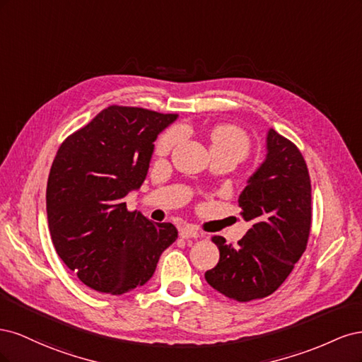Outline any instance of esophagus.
Instances as JSON below:
<instances>
[{"label":"esophagus","mask_w":362,"mask_h":362,"mask_svg":"<svg viewBox=\"0 0 362 362\" xmlns=\"http://www.w3.org/2000/svg\"><path fill=\"white\" fill-rule=\"evenodd\" d=\"M180 235H181L182 238H198V237H202V233L199 231V229H196V228L187 225V226L181 228Z\"/></svg>","instance_id":"34e87169"}]
</instances>
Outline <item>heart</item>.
<instances>
[{"mask_svg": "<svg viewBox=\"0 0 362 362\" xmlns=\"http://www.w3.org/2000/svg\"><path fill=\"white\" fill-rule=\"evenodd\" d=\"M180 139V133L177 129H169L168 133H164L158 141L156 151L158 156H166L172 151V148L177 145ZM211 148L213 149H234L238 154L245 157L249 151V139L243 133L242 129L235 125L229 124H221L213 128L211 134Z\"/></svg>", "mask_w": 362, "mask_h": 362, "instance_id": "obj_1", "label": "heart"}]
</instances>
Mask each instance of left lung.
I'll use <instances>...</instances> for the list:
<instances>
[{"label":"left lung","mask_w":362,"mask_h":362,"mask_svg":"<svg viewBox=\"0 0 362 362\" xmlns=\"http://www.w3.org/2000/svg\"><path fill=\"white\" fill-rule=\"evenodd\" d=\"M266 158L250 175L238 205L252 226L238 245L214 235L221 258L205 272L210 286L229 299L249 302L276 291L308 243L311 181L300 151L270 128Z\"/></svg>","instance_id":"1"}]
</instances>
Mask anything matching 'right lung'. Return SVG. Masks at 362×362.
<instances>
[{
	"label": "right lung",
	"mask_w": 362,
	"mask_h": 362,
	"mask_svg": "<svg viewBox=\"0 0 362 362\" xmlns=\"http://www.w3.org/2000/svg\"><path fill=\"white\" fill-rule=\"evenodd\" d=\"M178 115L110 105L63 141L47 185L54 247L96 291L124 294L154 275L178 238L172 223L128 211L125 196L144 184L154 141Z\"/></svg>",
	"instance_id": "right-lung-1"
}]
</instances>
